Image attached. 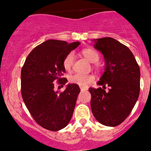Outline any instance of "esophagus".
Returning a JSON list of instances; mask_svg holds the SVG:
<instances>
[{"label":"esophagus","mask_w":151,"mask_h":151,"mask_svg":"<svg viewBox=\"0 0 151 151\" xmlns=\"http://www.w3.org/2000/svg\"><path fill=\"white\" fill-rule=\"evenodd\" d=\"M80 89H81V91H84L86 90V88H80Z\"/></svg>","instance_id":"1"}]
</instances>
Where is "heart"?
I'll list each match as a JSON object with an SVG mask.
<instances>
[{
    "mask_svg": "<svg viewBox=\"0 0 151 151\" xmlns=\"http://www.w3.org/2000/svg\"><path fill=\"white\" fill-rule=\"evenodd\" d=\"M82 55L91 63H97L99 60L100 56L95 50L92 48H85L81 51ZM74 63V55L73 53H69L65 57L63 61V66L66 71H71ZM95 78L93 75H81L74 74L69 78L71 83L79 85L80 87L86 88L94 82Z\"/></svg>",
    "mask_w": 151,
    "mask_h": 151,
    "instance_id": "obj_1",
    "label": "heart"
}]
</instances>
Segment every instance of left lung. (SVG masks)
Returning a JSON list of instances; mask_svg holds the SVG:
<instances>
[{
    "label": "left lung",
    "instance_id": "obj_1",
    "mask_svg": "<svg viewBox=\"0 0 151 151\" xmlns=\"http://www.w3.org/2000/svg\"><path fill=\"white\" fill-rule=\"evenodd\" d=\"M94 48L104 54L105 71L97 85L90 88L94 117L106 126H116L129 116L140 93V69L128 47L110 37L94 40ZM109 87L105 91L106 86Z\"/></svg>",
    "mask_w": 151,
    "mask_h": 151
}]
</instances>
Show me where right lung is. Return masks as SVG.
<instances>
[{
	"mask_svg": "<svg viewBox=\"0 0 151 151\" xmlns=\"http://www.w3.org/2000/svg\"><path fill=\"white\" fill-rule=\"evenodd\" d=\"M59 40H47L28 55L21 71V94L29 113L44 129L58 131L68 125L73 116L79 86L69 84L63 92L54 91V82L63 86L65 69L63 61L79 45Z\"/></svg>",
	"mask_w": 151,
	"mask_h": 151,
	"instance_id": "obj_1",
	"label": "right lung"
}]
</instances>
